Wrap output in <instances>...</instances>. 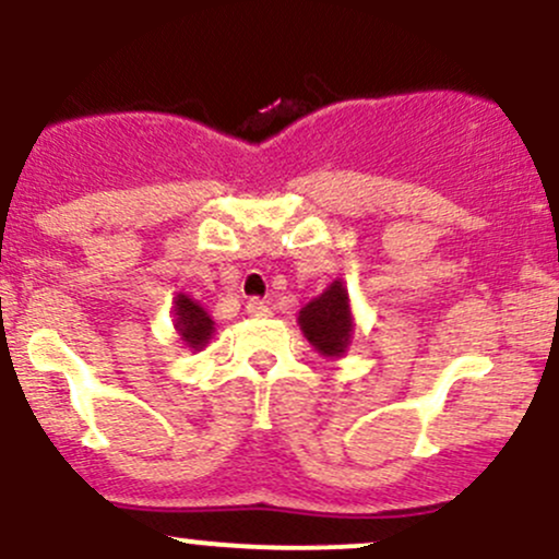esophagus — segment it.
<instances>
[{
    "instance_id": "1",
    "label": "esophagus",
    "mask_w": 559,
    "mask_h": 559,
    "mask_svg": "<svg viewBox=\"0 0 559 559\" xmlns=\"http://www.w3.org/2000/svg\"><path fill=\"white\" fill-rule=\"evenodd\" d=\"M247 312L251 318H265V316H270V305L265 302V299H249L247 302Z\"/></svg>"
}]
</instances>
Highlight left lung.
Here are the masks:
<instances>
[{
	"label": "left lung",
	"mask_w": 559,
	"mask_h": 559,
	"mask_svg": "<svg viewBox=\"0 0 559 559\" xmlns=\"http://www.w3.org/2000/svg\"><path fill=\"white\" fill-rule=\"evenodd\" d=\"M297 323L316 353L329 360L345 358L355 336V316L345 281H331L323 294L299 310Z\"/></svg>",
	"instance_id": "8db88e82"
}]
</instances>
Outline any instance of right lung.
Listing matches in <instances>:
<instances>
[{
  "instance_id": "right-lung-1",
  "label": "right lung",
  "mask_w": 559,
  "mask_h": 559,
  "mask_svg": "<svg viewBox=\"0 0 559 559\" xmlns=\"http://www.w3.org/2000/svg\"><path fill=\"white\" fill-rule=\"evenodd\" d=\"M171 323H175L177 336L188 349L199 353L210 345L214 336L212 316L201 308L195 299H190L186 292L175 294V308H171Z\"/></svg>"
}]
</instances>
